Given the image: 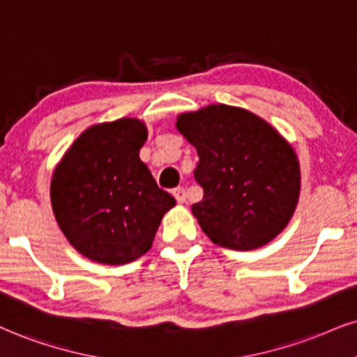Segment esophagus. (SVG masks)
<instances>
[{"label":"esophagus","instance_id":"1","mask_svg":"<svg viewBox=\"0 0 357 357\" xmlns=\"http://www.w3.org/2000/svg\"><path fill=\"white\" fill-rule=\"evenodd\" d=\"M172 195L175 197V200H177L178 204H183V202H185V199H187L185 188H183V187H177V188H174V190H172Z\"/></svg>","mask_w":357,"mask_h":357}]
</instances>
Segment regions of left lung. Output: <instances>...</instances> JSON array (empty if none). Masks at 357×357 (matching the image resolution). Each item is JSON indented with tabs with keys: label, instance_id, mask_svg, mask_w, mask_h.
Masks as SVG:
<instances>
[{
	"label": "left lung",
	"instance_id": "obj_1",
	"mask_svg": "<svg viewBox=\"0 0 357 357\" xmlns=\"http://www.w3.org/2000/svg\"><path fill=\"white\" fill-rule=\"evenodd\" d=\"M175 126L197 149L204 197L192 213L213 243L253 250L283 231L300 197V164L278 132L225 104L180 114Z\"/></svg>",
	"mask_w": 357,
	"mask_h": 357
}]
</instances>
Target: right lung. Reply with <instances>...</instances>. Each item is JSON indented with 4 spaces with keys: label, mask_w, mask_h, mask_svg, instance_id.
Segmentation results:
<instances>
[{
    "label": "right lung",
    "mask_w": 357,
    "mask_h": 357,
    "mask_svg": "<svg viewBox=\"0 0 357 357\" xmlns=\"http://www.w3.org/2000/svg\"><path fill=\"white\" fill-rule=\"evenodd\" d=\"M145 140L147 129L137 119L92 126L56 167V220L69 243L89 259L124 265L142 257L175 205L140 160Z\"/></svg>",
    "instance_id": "right-lung-1"
}]
</instances>
